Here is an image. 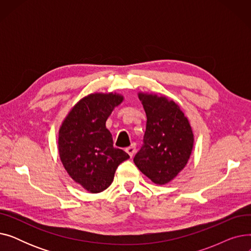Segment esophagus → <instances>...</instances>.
Wrapping results in <instances>:
<instances>
[{
    "label": "esophagus",
    "instance_id": "1",
    "mask_svg": "<svg viewBox=\"0 0 251 251\" xmlns=\"http://www.w3.org/2000/svg\"><path fill=\"white\" fill-rule=\"evenodd\" d=\"M125 151H126V152H127L131 157H132L133 154H134V152H135V151H136V144H135V143H132V144H131L130 147H128Z\"/></svg>",
    "mask_w": 251,
    "mask_h": 251
}]
</instances>
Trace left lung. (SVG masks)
I'll list each match as a JSON object with an SVG mask.
<instances>
[{
    "label": "left lung",
    "mask_w": 251,
    "mask_h": 251,
    "mask_svg": "<svg viewBox=\"0 0 251 251\" xmlns=\"http://www.w3.org/2000/svg\"><path fill=\"white\" fill-rule=\"evenodd\" d=\"M147 114L143 146L134 164L153 183L164 185L186 166L193 148V132L188 119L172 100L139 92Z\"/></svg>",
    "instance_id": "obj_1"
}]
</instances>
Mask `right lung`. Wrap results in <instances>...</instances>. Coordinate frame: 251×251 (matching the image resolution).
<instances>
[{
    "mask_svg": "<svg viewBox=\"0 0 251 251\" xmlns=\"http://www.w3.org/2000/svg\"><path fill=\"white\" fill-rule=\"evenodd\" d=\"M123 101L117 94H91L71 109L59 130L61 162L70 177L90 193L107 189L129 154L113 146L105 121Z\"/></svg>",
    "mask_w": 251,
    "mask_h": 251,
    "instance_id": "obj_1",
    "label": "right lung"
}]
</instances>
